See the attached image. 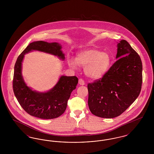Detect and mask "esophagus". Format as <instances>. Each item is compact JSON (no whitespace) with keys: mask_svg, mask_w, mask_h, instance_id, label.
Wrapping results in <instances>:
<instances>
[{"mask_svg":"<svg viewBox=\"0 0 154 154\" xmlns=\"http://www.w3.org/2000/svg\"><path fill=\"white\" fill-rule=\"evenodd\" d=\"M79 84L80 85H85V82L84 81V80L82 79H79Z\"/></svg>","mask_w":154,"mask_h":154,"instance_id":"esophagus-1","label":"esophagus"}]
</instances>
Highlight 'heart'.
<instances>
[{
    "label": "heart",
    "mask_w": 154,
    "mask_h": 154,
    "mask_svg": "<svg viewBox=\"0 0 154 154\" xmlns=\"http://www.w3.org/2000/svg\"><path fill=\"white\" fill-rule=\"evenodd\" d=\"M69 65L76 69L77 66L85 67L84 73L91 79L98 80L108 71L111 65V57L107 52L95 48L87 49L77 54L75 60L70 58Z\"/></svg>",
    "instance_id": "obj_1"
}]
</instances>
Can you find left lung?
Returning a JSON list of instances; mask_svg holds the SVG:
<instances>
[{"label":"left lung","instance_id":"obj_1","mask_svg":"<svg viewBox=\"0 0 154 154\" xmlns=\"http://www.w3.org/2000/svg\"><path fill=\"white\" fill-rule=\"evenodd\" d=\"M118 60L102 79L88 84V106L96 116L117 117L139 95L142 85L141 59L126 40L117 42Z\"/></svg>","mask_w":154,"mask_h":154}]
</instances>
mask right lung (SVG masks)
Here are the masks:
<instances>
[{
    "label": "right lung",
    "instance_id": "1",
    "mask_svg": "<svg viewBox=\"0 0 154 154\" xmlns=\"http://www.w3.org/2000/svg\"><path fill=\"white\" fill-rule=\"evenodd\" d=\"M33 51L51 54L62 60L65 58L62 45L58 43L36 41L30 43L18 57L15 64L13 84L15 96L23 109L32 116L44 119L59 117L66 110L67 100L78 84V78L63 75L49 91L33 90L27 85L22 74L25 55Z\"/></svg>",
    "mask_w": 154,
    "mask_h": 154
}]
</instances>
